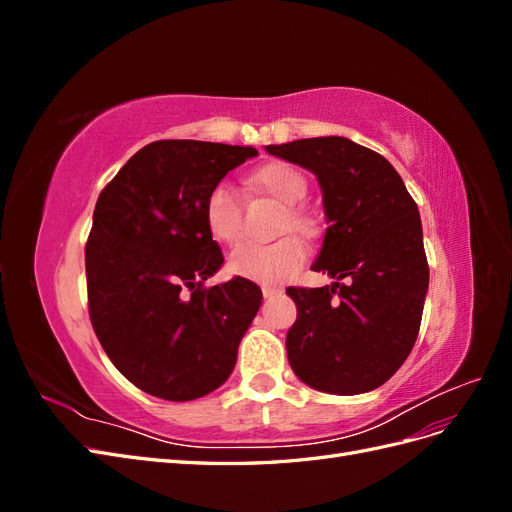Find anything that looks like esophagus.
Returning <instances> with one entry per match:
<instances>
[{
    "mask_svg": "<svg viewBox=\"0 0 512 512\" xmlns=\"http://www.w3.org/2000/svg\"><path fill=\"white\" fill-rule=\"evenodd\" d=\"M282 290L275 288V286H262V297L265 299H273V297H280Z\"/></svg>",
    "mask_w": 512,
    "mask_h": 512,
    "instance_id": "esophagus-1",
    "label": "esophagus"
}]
</instances>
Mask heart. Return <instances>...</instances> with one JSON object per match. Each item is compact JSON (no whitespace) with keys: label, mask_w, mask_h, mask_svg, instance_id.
Here are the masks:
<instances>
[{"label":"heart","mask_w":512,"mask_h":512,"mask_svg":"<svg viewBox=\"0 0 512 512\" xmlns=\"http://www.w3.org/2000/svg\"><path fill=\"white\" fill-rule=\"evenodd\" d=\"M250 185L282 205L275 232H297L312 237L318 224L299 203L307 194V181L297 168L271 162L254 170ZM203 222L209 237L218 243H235L241 232V205L235 188L228 183L213 185L203 203ZM297 235H284L273 243H241L228 256L232 275L258 284H282L297 273L307 260V247Z\"/></svg>","instance_id":"heart-1"}]
</instances>
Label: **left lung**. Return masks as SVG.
Instances as JSON below:
<instances>
[{
    "label": "left lung",
    "mask_w": 512,
    "mask_h": 512,
    "mask_svg": "<svg viewBox=\"0 0 512 512\" xmlns=\"http://www.w3.org/2000/svg\"><path fill=\"white\" fill-rule=\"evenodd\" d=\"M318 177L329 228L314 271L333 286L294 288L286 335L294 374L312 389L356 395L404 365L421 329L429 286L423 226L391 162L344 136L269 145Z\"/></svg>",
    "instance_id": "1"
}]
</instances>
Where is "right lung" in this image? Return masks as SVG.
Masks as SVG:
<instances>
[{
  "label": "right lung",
  "mask_w": 512,
  "mask_h": 512,
  "mask_svg": "<svg viewBox=\"0 0 512 512\" xmlns=\"http://www.w3.org/2000/svg\"><path fill=\"white\" fill-rule=\"evenodd\" d=\"M254 147L156 141L106 183L85 245L87 305L104 352L138 389L192 401L218 389L260 301L237 277L205 286L224 256L203 203Z\"/></svg>",
  "instance_id": "add662e5"
}]
</instances>
